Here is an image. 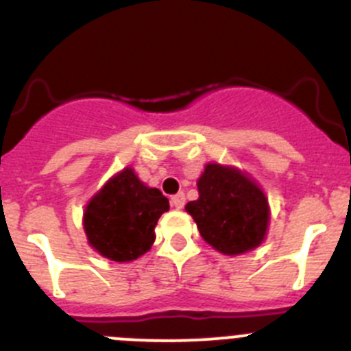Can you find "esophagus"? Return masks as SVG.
Listing matches in <instances>:
<instances>
[{
    "mask_svg": "<svg viewBox=\"0 0 351 351\" xmlns=\"http://www.w3.org/2000/svg\"><path fill=\"white\" fill-rule=\"evenodd\" d=\"M171 206L176 207V209H182L185 206V193L178 192L171 197Z\"/></svg>",
    "mask_w": 351,
    "mask_h": 351,
    "instance_id": "1",
    "label": "esophagus"
}]
</instances>
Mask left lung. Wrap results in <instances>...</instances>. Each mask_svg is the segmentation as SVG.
<instances>
[{"label":"left lung","instance_id":"left-lung-1","mask_svg":"<svg viewBox=\"0 0 351 351\" xmlns=\"http://www.w3.org/2000/svg\"><path fill=\"white\" fill-rule=\"evenodd\" d=\"M199 199L185 206L200 234L221 254L238 255L258 247L269 221L261 189L233 168L207 165L197 182Z\"/></svg>","mask_w":351,"mask_h":351}]
</instances>
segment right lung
Instances as JSON below:
<instances>
[{
    "instance_id": "1",
    "label": "right lung",
    "mask_w": 351,
    "mask_h": 351,
    "mask_svg": "<svg viewBox=\"0 0 351 351\" xmlns=\"http://www.w3.org/2000/svg\"><path fill=\"white\" fill-rule=\"evenodd\" d=\"M168 209V199L158 189L145 186L134 169L127 168L89 202L84 214L85 233L104 257L134 261L151 248L158 219Z\"/></svg>"
}]
</instances>
